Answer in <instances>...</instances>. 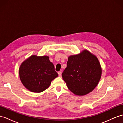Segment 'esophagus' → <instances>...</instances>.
<instances>
[{"label":"esophagus","mask_w":123,"mask_h":123,"mask_svg":"<svg viewBox=\"0 0 123 123\" xmlns=\"http://www.w3.org/2000/svg\"><path fill=\"white\" fill-rule=\"evenodd\" d=\"M58 74L59 76H61V74H62V72L61 71H59L58 72Z\"/></svg>","instance_id":"1"}]
</instances>
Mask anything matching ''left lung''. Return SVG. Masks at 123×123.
Instances as JSON below:
<instances>
[{"instance_id":"8db88e82","label":"left lung","mask_w":123,"mask_h":123,"mask_svg":"<svg viewBox=\"0 0 123 123\" xmlns=\"http://www.w3.org/2000/svg\"><path fill=\"white\" fill-rule=\"evenodd\" d=\"M101 68L98 59L87 50L69 57L62 77L68 88L76 95L83 96L92 91L98 85Z\"/></svg>"}]
</instances>
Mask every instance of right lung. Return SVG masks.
Masks as SVG:
<instances>
[{
  "label": "right lung",
  "instance_id": "obj_1",
  "mask_svg": "<svg viewBox=\"0 0 123 123\" xmlns=\"http://www.w3.org/2000/svg\"><path fill=\"white\" fill-rule=\"evenodd\" d=\"M19 73L23 85L34 92L45 90L58 76L53 64L47 56H30L22 63Z\"/></svg>",
  "mask_w": 123,
  "mask_h": 123
}]
</instances>
